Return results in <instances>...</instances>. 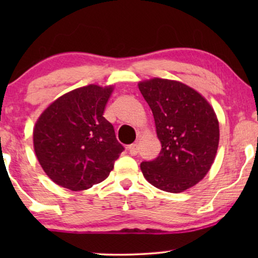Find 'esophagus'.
Masks as SVG:
<instances>
[{"label": "esophagus", "instance_id": "esophagus-1", "mask_svg": "<svg viewBox=\"0 0 258 258\" xmlns=\"http://www.w3.org/2000/svg\"><path fill=\"white\" fill-rule=\"evenodd\" d=\"M128 150H129L130 155L135 156V155H137V153H139V144H137V143L132 144V146L128 147Z\"/></svg>", "mask_w": 258, "mask_h": 258}]
</instances>
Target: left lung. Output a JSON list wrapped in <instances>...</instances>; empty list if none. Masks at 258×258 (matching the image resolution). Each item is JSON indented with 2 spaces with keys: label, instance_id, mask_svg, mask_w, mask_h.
<instances>
[{
  "label": "left lung",
  "instance_id": "1",
  "mask_svg": "<svg viewBox=\"0 0 258 258\" xmlns=\"http://www.w3.org/2000/svg\"><path fill=\"white\" fill-rule=\"evenodd\" d=\"M139 89L162 144L156 160L141 163L144 178L163 191H185L202 181L216 157V112L206 97L179 81L154 77L139 82Z\"/></svg>",
  "mask_w": 258,
  "mask_h": 258
}]
</instances>
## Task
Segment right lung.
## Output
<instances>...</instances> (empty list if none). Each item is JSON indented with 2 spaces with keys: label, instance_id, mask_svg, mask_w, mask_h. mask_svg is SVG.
Instances as JSON below:
<instances>
[{
  "label": "right lung",
  "instance_id": "1",
  "mask_svg": "<svg viewBox=\"0 0 258 258\" xmlns=\"http://www.w3.org/2000/svg\"><path fill=\"white\" fill-rule=\"evenodd\" d=\"M114 86L88 84L56 98L34 125L37 161L52 182L81 191L108 177L123 151L103 117Z\"/></svg>",
  "mask_w": 258,
  "mask_h": 258
}]
</instances>
